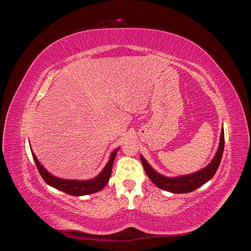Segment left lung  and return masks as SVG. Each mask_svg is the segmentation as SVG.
Wrapping results in <instances>:
<instances>
[{"label": "left lung", "instance_id": "8db88e82", "mask_svg": "<svg viewBox=\"0 0 251 251\" xmlns=\"http://www.w3.org/2000/svg\"><path fill=\"white\" fill-rule=\"evenodd\" d=\"M224 151V131L221 132V138H220V144L217 151V154L212 159L211 162L204 168L203 170L193 173L191 175H185V176H181L177 178H169L164 177L162 175L158 174L156 171L151 168V165L146 161L142 156H140L142 165L146 171L149 178L154 182V183L161 189L168 191L175 194H185L191 193L195 189L200 187L201 185L206 183L209 181L214 175L216 174L220 162H221L222 155Z\"/></svg>", "mask_w": 251, "mask_h": 251}]
</instances>
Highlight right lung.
I'll return each instance as SVG.
<instances>
[{
	"instance_id": "right-lung-1",
	"label": "right lung",
	"mask_w": 251,
	"mask_h": 251,
	"mask_svg": "<svg viewBox=\"0 0 251 251\" xmlns=\"http://www.w3.org/2000/svg\"><path fill=\"white\" fill-rule=\"evenodd\" d=\"M119 149L115 150L111 154L110 160L104 166L103 171L98 175V176L92 180L88 181H79V180H65V179H59L57 177L52 176L46 170L43 168V165L37 160L36 156L32 153L34 162L36 164V168L39 170V173L42 176V178L45 180L47 184L50 186H53L54 188L59 189L68 195L71 196H83V195H90L94 194L101 191V189L107 185L109 182V179L111 177V172L113 168V162L114 159L116 157V154Z\"/></svg>"
}]
</instances>
